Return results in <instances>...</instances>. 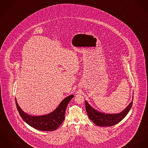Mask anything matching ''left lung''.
Segmentation results:
<instances>
[{"instance_id":"left-lung-1","label":"left lung","mask_w":148,"mask_h":148,"mask_svg":"<svg viewBox=\"0 0 148 148\" xmlns=\"http://www.w3.org/2000/svg\"><path fill=\"white\" fill-rule=\"evenodd\" d=\"M132 101L121 112L118 114H105L99 112L92 108L87 101H85L86 111L89 119L98 126L100 127H110L115 125L123 120L132 108Z\"/></svg>"}]
</instances>
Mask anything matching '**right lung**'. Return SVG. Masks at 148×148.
<instances>
[{
  "label": "right lung",
  "mask_w": 148,
  "mask_h": 148,
  "mask_svg": "<svg viewBox=\"0 0 148 148\" xmlns=\"http://www.w3.org/2000/svg\"><path fill=\"white\" fill-rule=\"evenodd\" d=\"M73 97L74 95H70L61 102L54 111L42 116H32L27 114L20 108L16 98L15 102L21 117L27 124L40 131H53L56 130L64 121L68 104Z\"/></svg>",
  "instance_id": "right-lung-1"
}]
</instances>
